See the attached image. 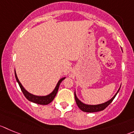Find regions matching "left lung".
<instances>
[{
	"label": "left lung",
	"mask_w": 134,
	"mask_h": 134,
	"mask_svg": "<svg viewBox=\"0 0 134 134\" xmlns=\"http://www.w3.org/2000/svg\"><path fill=\"white\" fill-rule=\"evenodd\" d=\"M120 89V87L119 90H118L116 93L114 95L113 98L111 99H110L108 101L105 102L104 103H102V104H95V105H91V104H86L85 103H82L81 101H80L78 99H77V96H76V92H74V97H75V100H76V104L78 106V107L80 108V109H81L82 111L86 112V113H95V112H99L101 111V110H103L104 109H106L109 104L112 103L114 99L115 98L116 95H117V93L119 91Z\"/></svg>",
	"instance_id": "left-lung-1"
}]
</instances>
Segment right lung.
<instances>
[{
	"label": "right lung",
	"instance_id": "add662e5",
	"mask_svg": "<svg viewBox=\"0 0 134 134\" xmlns=\"http://www.w3.org/2000/svg\"><path fill=\"white\" fill-rule=\"evenodd\" d=\"M15 77H16V81H17V82L18 83L19 85H20V89H21V91H22V93H24V96L26 97V99H27L28 100H30V101L33 102V103H37V104H43V105H46V104H49V103H51V102L53 101V99H54V97H55L56 95H57V92H58L60 84V83L62 82V80H64L65 78H66L65 77L61 78L60 80L58 81V82L57 83L55 88H54V90H53V92L51 93L49 95H46V96H37V95H33V94L30 93H29L27 91H26V90H25V88L23 87L21 83L20 82V81H19L17 75H16V71H15Z\"/></svg>",
	"mask_w": 134,
	"mask_h": 134
}]
</instances>
